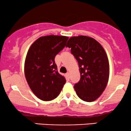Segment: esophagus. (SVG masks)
I'll return each mask as SVG.
<instances>
[{"label":"esophagus","instance_id":"esophagus-1","mask_svg":"<svg viewBox=\"0 0 131 131\" xmlns=\"http://www.w3.org/2000/svg\"><path fill=\"white\" fill-rule=\"evenodd\" d=\"M66 77H67V78H70V73L69 72L67 73L66 74Z\"/></svg>","mask_w":131,"mask_h":131}]
</instances>
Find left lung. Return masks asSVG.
Returning <instances> with one entry per match:
<instances>
[{"instance_id":"1","label":"left lung","mask_w":131,"mask_h":131,"mask_svg":"<svg viewBox=\"0 0 131 131\" xmlns=\"http://www.w3.org/2000/svg\"><path fill=\"white\" fill-rule=\"evenodd\" d=\"M78 61L80 79L74 86L80 99L92 102L101 96L108 81L110 67L107 53L95 39L86 36L70 37L66 45Z\"/></svg>"}]
</instances>
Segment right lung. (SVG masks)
<instances>
[{"label":"right lung","mask_w":131,"mask_h":131,"mask_svg":"<svg viewBox=\"0 0 131 131\" xmlns=\"http://www.w3.org/2000/svg\"><path fill=\"white\" fill-rule=\"evenodd\" d=\"M69 39L49 35L37 39L30 46L24 64L27 82L34 94L42 101L57 98L66 80L57 70L55 57L65 47Z\"/></svg>","instance_id":"obj_1"}]
</instances>
